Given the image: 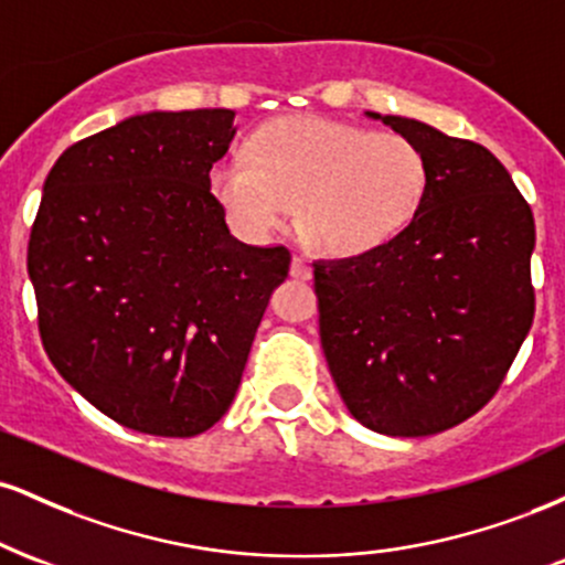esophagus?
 Here are the masks:
<instances>
[{
	"mask_svg": "<svg viewBox=\"0 0 565 565\" xmlns=\"http://www.w3.org/2000/svg\"><path fill=\"white\" fill-rule=\"evenodd\" d=\"M289 276L297 278V281H308L313 276V268H310L308 260L300 255H291V265H289Z\"/></svg>",
	"mask_w": 565,
	"mask_h": 565,
	"instance_id": "34e87169",
	"label": "esophagus"
}]
</instances>
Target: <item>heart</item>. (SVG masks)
Segmentation results:
<instances>
[{"label": "heart", "instance_id": "1", "mask_svg": "<svg viewBox=\"0 0 565 565\" xmlns=\"http://www.w3.org/2000/svg\"><path fill=\"white\" fill-rule=\"evenodd\" d=\"M430 164L398 132L327 116H291L260 127L249 157L212 167L210 188L244 236L263 238L287 223L329 257H361L401 236L419 215Z\"/></svg>", "mask_w": 565, "mask_h": 565}]
</instances>
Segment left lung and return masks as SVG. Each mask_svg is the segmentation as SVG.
I'll return each instance as SVG.
<instances>
[{"instance_id": "1", "label": "left lung", "mask_w": 565, "mask_h": 565, "mask_svg": "<svg viewBox=\"0 0 565 565\" xmlns=\"http://www.w3.org/2000/svg\"><path fill=\"white\" fill-rule=\"evenodd\" d=\"M425 151L419 215L391 244L313 263L319 332L348 412L382 436L449 430L489 404L534 321V215L489 148L382 116Z\"/></svg>"}]
</instances>
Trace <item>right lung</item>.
<instances>
[{
	"mask_svg": "<svg viewBox=\"0 0 565 565\" xmlns=\"http://www.w3.org/2000/svg\"><path fill=\"white\" fill-rule=\"evenodd\" d=\"M233 116H129L66 148L44 180L29 238L42 345L82 398L129 430H210L289 274L287 246L233 238L210 191Z\"/></svg>",
	"mask_w": 565,
	"mask_h": 565,
	"instance_id": "obj_1",
	"label": "right lung"
}]
</instances>
